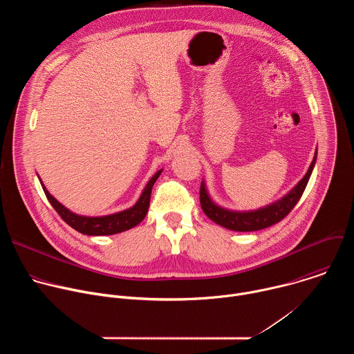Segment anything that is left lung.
Returning a JSON list of instances; mask_svg holds the SVG:
<instances>
[{
	"label": "left lung",
	"instance_id": "8db88e82",
	"mask_svg": "<svg viewBox=\"0 0 354 354\" xmlns=\"http://www.w3.org/2000/svg\"><path fill=\"white\" fill-rule=\"evenodd\" d=\"M317 162V151L315 157L307 171V174L302 178L287 194H284L281 198L272 205H268L265 207H261L258 210L250 212H235L224 209L218 205H216L212 200L205 180L200 185V205L203 209L205 214L214 221L216 224L239 232H249V231H258L268 228L279 221H281L298 203L299 197L304 193L307 183L310 180V176L313 174V169Z\"/></svg>",
	"mask_w": 354,
	"mask_h": 354
}]
</instances>
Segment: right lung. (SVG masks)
<instances>
[{"label":"right lung","mask_w":354,"mask_h":354,"mask_svg":"<svg viewBox=\"0 0 354 354\" xmlns=\"http://www.w3.org/2000/svg\"><path fill=\"white\" fill-rule=\"evenodd\" d=\"M162 169H160L153 178H151L144 187L140 198L137 200V203L131 206L130 209H126L123 212L109 214V216H100V217H88V216H80L64 207L60 201H57L52 194L48 193L46 186L41 183V187L44 190V194L47 200L50 201V205L53 206V209L59 213V216L75 231L85 234V235H113L119 234L123 231H127L137 224H140L144 217L147 216L148 207H149V198H151V190H153V186L156 180L160 178ZM40 180V178H39Z\"/></svg>","instance_id":"right-lung-1"}]
</instances>
